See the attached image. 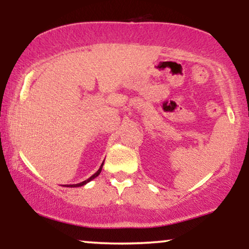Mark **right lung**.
<instances>
[{"instance_id":"add662e5","label":"right lung","mask_w":249,"mask_h":249,"mask_svg":"<svg viewBox=\"0 0 249 249\" xmlns=\"http://www.w3.org/2000/svg\"><path fill=\"white\" fill-rule=\"evenodd\" d=\"M103 165H104V161L102 162V165H101V167L98 168V171H97V172L95 173V174H92V176L90 177V178L89 179H87V180H84V181H82V182H79V184H73V185H67V186L65 187H81V186H84V185H87L88 182H90L91 180L92 179H95L96 177H98L99 176V173L102 172V168H103Z\"/></svg>"}]
</instances>
